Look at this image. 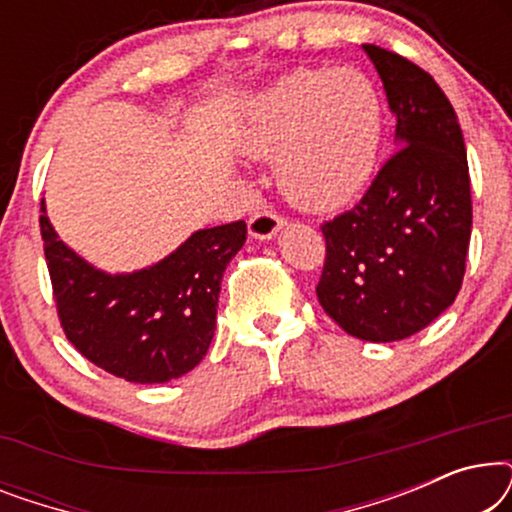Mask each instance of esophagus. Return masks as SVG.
Listing matches in <instances>:
<instances>
[{"instance_id":"1","label":"esophagus","mask_w":512,"mask_h":512,"mask_svg":"<svg viewBox=\"0 0 512 512\" xmlns=\"http://www.w3.org/2000/svg\"><path fill=\"white\" fill-rule=\"evenodd\" d=\"M284 226V219L270 209H261L249 219V235L256 240H272Z\"/></svg>"}]
</instances>
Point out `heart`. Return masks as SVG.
I'll return each mask as SVG.
<instances>
[{
    "mask_svg": "<svg viewBox=\"0 0 512 512\" xmlns=\"http://www.w3.org/2000/svg\"><path fill=\"white\" fill-rule=\"evenodd\" d=\"M382 135V109L354 69H298L258 97L242 151L277 160L279 191L305 212H331L366 186Z\"/></svg>",
    "mask_w": 512,
    "mask_h": 512,
    "instance_id": "b5f03b06",
    "label": "heart"
}]
</instances>
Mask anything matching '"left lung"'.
<instances>
[{"instance_id":"1","label":"left lung","mask_w":512,"mask_h":512,"mask_svg":"<svg viewBox=\"0 0 512 512\" xmlns=\"http://www.w3.org/2000/svg\"><path fill=\"white\" fill-rule=\"evenodd\" d=\"M396 118V151L359 205L321 226L317 298L359 340L410 338L454 303L471 242V177L450 100L429 72L363 44Z\"/></svg>"}]
</instances>
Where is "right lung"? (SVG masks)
Listing matches in <instances>:
<instances>
[{"instance_id":"obj_1","label":"right lung","mask_w":512,"mask_h":512,"mask_svg":"<svg viewBox=\"0 0 512 512\" xmlns=\"http://www.w3.org/2000/svg\"><path fill=\"white\" fill-rule=\"evenodd\" d=\"M41 240L60 326L97 368L137 384L177 380L202 361L216 328L221 279L247 223L193 233L163 261L109 275L67 247L41 200Z\"/></svg>"}]
</instances>
